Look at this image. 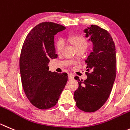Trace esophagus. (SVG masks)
Listing matches in <instances>:
<instances>
[{"mask_svg": "<svg viewBox=\"0 0 130 130\" xmlns=\"http://www.w3.org/2000/svg\"><path fill=\"white\" fill-rule=\"evenodd\" d=\"M68 76H69V79H72L74 78V76L72 74H68Z\"/></svg>", "mask_w": 130, "mask_h": 130, "instance_id": "1", "label": "esophagus"}]
</instances>
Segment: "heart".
<instances>
[{
	"instance_id": "heart-1",
	"label": "heart",
	"mask_w": 130,
	"mask_h": 130,
	"mask_svg": "<svg viewBox=\"0 0 130 130\" xmlns=\"http://www.w3.org/2000/svg\"><path fill=\"white\" fill-rule=\"evenodd\" d=\"M71 41L74 45L75 48L79 47H87V42L86 39L82 36H74L71 38ZM65 45V41L62 38L58 40L56 44V48L57 51H61Z\"/></svg>"
}]
</instances>
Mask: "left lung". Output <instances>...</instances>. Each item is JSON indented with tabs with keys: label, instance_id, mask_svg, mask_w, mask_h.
<instances>
[{
	"label": "left lung",
	"instance_id": "1",
	"mask_svg": "<svg viewBox=\"0 0 130 130\" xmlns=\"http://www.w3.org/2000/svg\"><path fill=\"white\" fill-rule=\"evenodd\" d=\"M86 37L93 43V51L85 60L87 79L74 77L79 87L74 92L77 107L94 112L106 103L115 82L117 69L116 46L110 34L96 25L85 29Z\"/></svg>",
	"mask_w": 130,
	"mask_h": 130
}]
</instances>
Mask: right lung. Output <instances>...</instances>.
<instances>
[{"instance_id":"obj_1","label":"right lung","mask_w":130,"mask_h":130,"mask_svg":"<svg viewBox=\"0 0 130 130\" xmlns=\"http://www.w3.org/2000/svg\"><path fill=\"white\" fill-rule=\"evenodd\" d=\"M65 27L50 22L39 24L27 35L20 56L22 85L31 104L41 110L56 105L68 80L67 73L48 71L51 59L58 57L54 35Z\"/></svg>"}]
</instances>
